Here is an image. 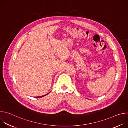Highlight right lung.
<instances>
[{
  "instance_id": "obj_1",
  "label": "right lung",
  "mask_w": 128,
  "mask_h": 128,
  "mask_svg": "<svg viewBox=\"0 0 128 128\" xmlns=\"http://www.w3.org/2000/svg\"><path fill=\"white\" fill-rule=\"evenodd\" d=\"M48 94H46V95H44V96H40V97H37V98H40H40H41V97H44V96H46V95H48Z\"/></svg>"
}]
</instances>
